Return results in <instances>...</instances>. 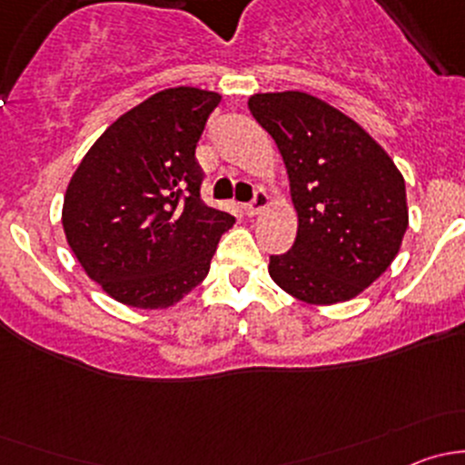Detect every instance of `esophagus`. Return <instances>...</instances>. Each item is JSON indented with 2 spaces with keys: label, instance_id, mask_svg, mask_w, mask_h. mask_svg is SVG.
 <instances>
[{
  "label": "esophagus",
  "instance_id": "1",
  "mask_svg": "<svg viewBox=\"0 0 465 465\" xmlns=\"http://www.w3.org/2000/svg\"><path fill=\"white\" fill-rule=\"evenodd\" d=\"M270 204V198H267V193L265 191H256L254 193V198H252V203L250 204H245V213L247 215H259L262 209H265V206Z\"/></svg>",
  "mask_w": 465,
  "mask_h": 465
}]
</instances>
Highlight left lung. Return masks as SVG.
I'll list each match as a JSON object with an SVG mask.
<instances>
[{"instance_id":"1","label":"left lung","mask_w":465,"mask_h":465,"mask_svg":"<svg viewBox=\"0 0 465 465\" xmlns=\"http://www.w3.org/2000/svg\"><path fill=\"white\" fill-rule=\"evenodd\" d=\"M250 112L283 157L299 227L270 276L299 302L331 306L373 283L407 232L405 180L353 119L306 92L254 94Z\"/></svg>"}]
</instances>
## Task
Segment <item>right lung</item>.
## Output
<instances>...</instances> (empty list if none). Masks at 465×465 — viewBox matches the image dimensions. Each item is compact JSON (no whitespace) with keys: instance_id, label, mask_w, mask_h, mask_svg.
<instances>
[{"instance_id":"obj_1","label":"right lung","mask_w":465,"mask_h":465,"mask_svg":"<svg viewBox=\"0 0 465 465\" xmlns=\"http://www.w3.org/2000/svg\"><path fill=\"white\" fill-rule=\"evenodd\" d=\"M220 94L171 87L114 121L83 157L64 193L63 227L92 281L125 306L157 311L209 274L236 223L200 198L195 159Z\"/></svg>"}]
</instances>
